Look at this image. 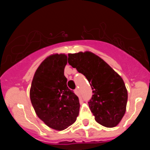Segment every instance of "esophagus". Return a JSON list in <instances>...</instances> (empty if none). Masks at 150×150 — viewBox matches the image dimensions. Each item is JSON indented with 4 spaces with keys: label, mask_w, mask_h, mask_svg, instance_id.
I'll list each match as a JSON object with an SVG mask.
<instances>
[{
    "label": "esophagus",
    "mask_w": 150,
    "mask_h": 150,
    "mask_svg": "<svg viewBox=\"0 0 150 150\" xmlns=\"http://www.w3.org/2000/svg\"><path fill=\"white\" fill-rule=\"evenodd\" d=\"M75 93H76V94L80 95V90H79V88H78V87H76V88L75 89Z\"/></svg>",
    "instance_id": "34e87169"
}]
</instances>
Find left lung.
Masks as SVG:
<instances>
[{"instance_id": "left-lung-1", "label": "left lung", "mask_w": 150, "mask_h": 150, "mask_svg": "<svg viewBox=\"0 0 150 150\" xmlns=\"http://www.w3.org/2000/svg\"><path fill=\"white\" fill-rule=\"evenodd\" d=\"M68 63L84 75L92 88L89 107L98 123L116 126L126 109L128 92L121 77L103 59L89 51L68 54Z\"/></svg>"}]
</instances>
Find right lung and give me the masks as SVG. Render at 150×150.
<instances>
[{"mask_svg":"<svg viewBox=\"0 0 150 150\" xmlns=\"http://www.w3.org/2000/svg\"><path fill=\"white\" fill-rule=\"evenodd\" d=\"M65 54H53L40 64L33 77L30 96L38 117L50 128L62 131L79 114V99L67 86Z\"/></svg>","mask_w":150,"mask_h":150,"instance_id":"add662e5","label":"right lung"}]
</instances>
